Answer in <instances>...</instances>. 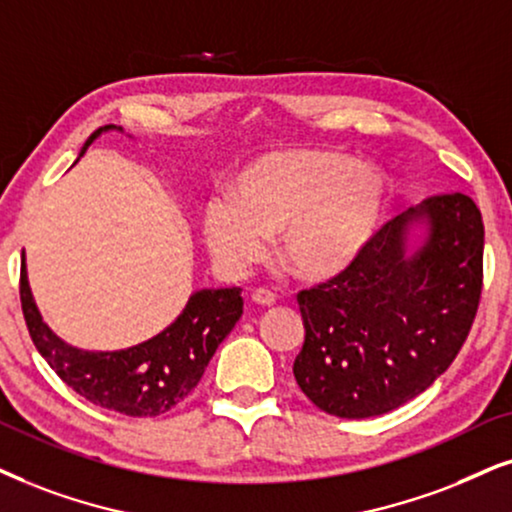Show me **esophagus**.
<instances>
[{"label":"esophagus","mask_w":512,"mask_h":512,"mask_svg":"<svg viewBox=\"0 0 512 512\" xmlns=\"http://www.w3.org/2000/svg\"><path fill=\"white\" fill-rule=\"evenodd\" d=\"M250 300L255 304H260V307H271V304L276 302V295L267 288H257V290H252Z\"/></svg>","instance_id":"34e87169"}]
</instances>
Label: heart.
Listing matches in <instances>:
<instances>
[{"instance_id": "obj_1", "label": "heart", "mask_w": 512, "mask_h": 512, "mask_svg": "<svg viewBox=\"0 0 512 512\" xmlns=\"http://www.w3.org/2000/svg\"><path fill=\"white\" fill-rule=\"evenodd\" d=\"M390 186L335 151H271L231 179L203 210V241L226 274L260 262L269 238L302 281H328L364 255L383 224Z\"/></svg>"}]
</instances>
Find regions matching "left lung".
I'll return each mask as SVG.
<instances>
[{
  "instance_id": "1",
  "label": "left lung",
  "mask_w": 512,
  "mask_h": 512,
  "mask_svg": "<svg viewBox=\"0 0 512 512\" xmlns=\"http://www.w3.org/2000/svg\"><path fill=\"white\" fill-rule=\"evenodd\" d=\"M416 218L429 222V238L409 258ZM482 255V212L465 193L425 198L390 219L347 271L297 293L300 390L338 418L380 416L428 390L475 321Z\"/></svg>"
}]
</instances>
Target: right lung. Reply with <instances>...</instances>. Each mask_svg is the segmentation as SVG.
Wrapping results in <instances>:
<instances>
[{"label":"right lung","instance_id":"right-lung-1","mask_svg":"<svg viewBox=\"0 0 512 512\" xmlns=\"http://www.w3.org/2000/svg\"><path fill=\"white\" fill-rule=\"evenodd\" d=\"M99 127L87 146L106 129ZM21 307L37 352L58 378L101 409L132 418H153L174 409L200 383L219 342L243 314L241 288L198 290L163 333L120 352H84L63 342L42 321L21 262Z\"/></svg>","mask_w":512,"mask_h":512}]
</instances>
